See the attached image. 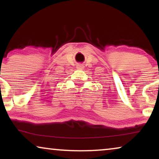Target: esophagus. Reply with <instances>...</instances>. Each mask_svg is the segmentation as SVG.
<instances>
[{
  "instance_id": "34e87169",
  "label": "esophagus",
  "mask_w": 159,
  "mask_h": 159,
  "mask_svg": "<svg viewBox=\"0 0 159 159\" xmlns=\"http://www.w3.org/2000/svg\"><path fill=\"white\" fill-rule=\"evenodd\" d=\"M77 69H80V70H82V69H84V66L81 64H79V65H77Z\"/></svg>"
}]
</instances>
